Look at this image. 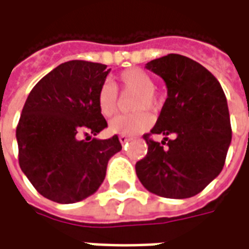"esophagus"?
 <instances>
[{"instance_id": "1", "label": "esophagus", "mask_w": 249, "mask_h": 249, "mask_svg": "<svg viewBox=\"0 0 249 249\" xmlns=\"http://www.w3.org/2000/svg\"><path fill=\"white\" fill-rule=\"evenodd\" d=\"M119 140L121 144H125V142H128V141H129V137H128V136L121 135V136H119Z\"/></svg>"}]
</instances>
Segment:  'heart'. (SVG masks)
<instances>
[{"mask_svg": "<svg viewBox=\"0 0 249 249\" xmlns=\"http://www.w3.org/2000/svg\"><path fill=\"white\" fill-rule=\"evenodd\" d=\"M119 85L125 92L137 93L132 109L140 112L120 114L114 117L109 124V129L116 135H139L148 129L152 124L151 116L141 110H155L159 105L155 94L156 82L149 73L142 69H128L119 76ZM97 107L104 117H112L117 112V88L113 82L105 81L100 87L97 93Z\"/></svg>", "mask_w": 249, "mask_h": 249, "instance_id": "obj_1", "label": "heart"}]
</instances>
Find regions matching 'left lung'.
<instances>
[{
  "instance_id": "1",
  "label": "left lung",
  "mask_w": 249,
  "mask_h": 249,
  "mask_svg": "<svg viewBox=\"0 0 249 249\" xmlns=\"http://www.w3.org/2000/svg\"><path fill=\"white\" fill-rule=\"evenodd\" d=\"M145 68L165 81L168 97L156 125L144 135L148 152L136 162L137 178L162 197H192L224 167L232 139L227 98L217 78L185 56L168 54ZM151 134L165 135L166 141L157 143Z\"/></svg>"
}]
</instances>
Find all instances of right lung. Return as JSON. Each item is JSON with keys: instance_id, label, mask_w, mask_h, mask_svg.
Returning <instances> with one entry per match:
<instances>
[{"instance_id": "1", "label": "right lung", "mask_w": 249, "mask_h": 249, "mask_svg": "<svg viewBox=\"0 0 249 249\" xmlns=\"http://www.w3.org/2000/svg\"><path fill=\"white\" fill-rule=\"evenodd\" d=\"M109 71L98 62H64L42 77L25 101L16 130L19 167L52 201L71 204L93 195L105 178L109 159L121 151L117 135L81 140L108 126L97 93Z\"/></svg>"}]
</instances>
